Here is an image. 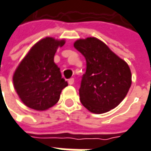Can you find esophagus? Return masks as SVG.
Returning <instances> with one entry per match:
<instances>
[{
    "label": "esophagus",
    "mask_w": 151,
    "mask_h": 151,
    "mask_svg": "<svg viewBox=\"0 0 151 151\" xmlns=\"http://www.w3.org/2000/svg\"><path fill=\"white\" fill-rule=\"evenodd\" d=\"M74 82H75V80H74V78H70L68 80V83L70 85H73L74 84Z\"/></svg>",
    "instance_id": "1"
}]
</instances>
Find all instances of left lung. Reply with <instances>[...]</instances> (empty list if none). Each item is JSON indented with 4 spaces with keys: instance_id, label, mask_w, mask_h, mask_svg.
Returning a JSON list of instances; mask_svg holds the SVG:
<instances>
[{
    "instance_id": "obj_1",
    "label": "left lung",
    "mask_w": 151,
    "mask_h": 151,
    "mask_svg": "<svg viewBox=\"0 0 151 151\" xmlns=\"http://www.w3.org/2000/svg\"><path fill=\"white\" fill-rule=\"evenodd\" d=\"M74 47L86 61V71L79 90L82 105L96 114L115 108L124 99L132 84L129 65L94 37L80 38Z\"/></svg>"
}]
</instances>
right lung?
<instances>
[{
	"mask_svg": "<svg viewBox=\"0 0 151 151\" xmlns=\"http://www.w3.org/2000/svg\"><path fill=\"white\" fill-rule=\"evenodd\" d=\"M65 39L46 37L27 52L15 70L12 81L15 91L27 107L45 111L58 102L62 90L68 86L54 61Z\"/></svg>",
	"mask_w": 151,
	"mask_h": 151,
	"instance_id": "right-lung-1",
	"label": "right lung"
}]
</instances>
